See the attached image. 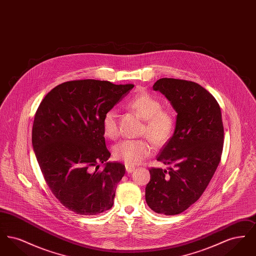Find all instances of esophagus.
<instances>
[{"mask_svg": "<svg viewBox=\"0 0 256 256\" xmlns=\"http://www.w3.org/2000/svg\"><path fill=\"white\" fill-rule=\"evenodd\" d=\"M126 170L130 174V172H134L135 170V167L134 166H132V165H126Z\"/></svg>", "mask_w": 256, "mask_h": 256, "instance_id": "esophagus-1", "label": "esophagus"}]
</instances>
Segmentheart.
Returning a JSON list of instances; mask_svg holds the SVG:
<instances>
[{"label":"heart","instance_id":"obj_1","mask_svg":"<svg viewBox=\"0 0 256 256\" xmlns=\"http://www.w3.org/2000/svg\"><path fill=\"white\" fill-rule=\"evenodd\" d=\"M128 108L138 113L146 120L143 134H148L156 144L163 145L170 140L176 128V119L169 110H162L158 98L143 93L132 98L128 102ZM102 134L108 139H115L119 135L118 111L108 110L102 121ZM154 146L150 139H128L121 141L113 148V156L128 165H136L152 156Z\"/></svg>","mask_w":256,"mask_h":256}]
</instances>
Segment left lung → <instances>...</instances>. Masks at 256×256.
I'll use <instances>...</instances> for the list:
<instances>
[{
  "label": "left lung",
  "instance_id": "8db88e82",
  "mask_svg": "<svg viewBox=\"0 0 256 256\" xmlns=\"http://www.w3.org/2000/svg\"><path fill=\"white\" fill-rule=\"evenodd\" d=\"M176 112L172 136L158 161L174 168H152L146 186V204L158 214L176 215L202 195L219 165L224 126L219 104L202 86L163 78L154 86Z\"/></svg>",
  "mask_w": 256,
  "mask_h": 256
}]
</instances>
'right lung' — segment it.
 Wrapping results in <instances>:
<instances>
[{"label": "right lung", "mask_w": 256, "mask_h": 256, "mask_svg": "<svg viewBox=\"0 0 256 256\" xmlns=\"http://www.w3.org/2000/svg\"><path fill=\"white\" fill-rule=\"evenodd\" d=\"M134 87L96 80L67 82L50 90L37 110L32 134L37 162L52 194L76 214L97 215L113 206L126 168L108 162L102 121ZM100 162L102 171L97 170Z\"/></svg>", "instance_id": "right-lung-1"}]
</instances>
